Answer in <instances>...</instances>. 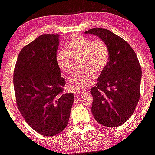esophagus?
I'll list each match as a JSON object with an SVG mask.
<instances>
[{"label": "esophagus", "mask_w": 155, "mask_h": 155, "mask_svg": "<svg viewBox=\"0 0 155 155\" xmlns=\"http://www.w3.org/2000/svg\"><path fill=\"white\" fill-rule=\"evenodd\" d=\"M83 93H84L83 91H77V92H75V94H76V96H80Z\"/></svg>", "instance_id": "34e87169"}]
</instances>
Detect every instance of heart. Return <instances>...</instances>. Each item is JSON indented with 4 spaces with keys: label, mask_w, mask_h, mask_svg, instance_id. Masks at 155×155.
I'll return each mask as SVG.
<instances>
[{
    "label": "heart",
    "mask_w": 155,
    "mask_h": 155,
    "mask_svg": "<svg viewBox=\"0 0 155 155\" xmlns=\"http://www.w3.org/2000/svg\"><path fill=\"white\" fill-rule=\"evenodd\" d=\"M67 50H60L56 55L58 68L64 74L71 71L73 57H82V72L74 74L68 78L67 87L71 91H81L87 89L95 81V74L104 71L109 61V49L102 40H93L85 36L71 39L67 44Z\"/></svg>",
    "instance_id": "obj_1"
}]
</instances>
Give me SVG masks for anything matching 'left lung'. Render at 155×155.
<instances>
[{
  "label": "left lung",
  "instance_id": "left-lung-1",
  "mask_svg": "<svg viewBox=\"0 0 155 155\" xmlns=\"http://www.w3.org/2000/svg\"><path fill=\"white\" fill-rule=\"evenodd\" d=\"M84 33L98 36L109 49V63L91 89V113L102 126H121L132 116L140 99L142 72L137 57L127 41L109 30L91 28Z\"/></svg>",
  "mask_w": 155,
  "mask_h": 155
}]
</instances>
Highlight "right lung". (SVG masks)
Returning a JSON list of instances; mask_svg holds the SVG:
<instances>
[{
  "instance_id": "obj_1",
  "label": "right lung",
  "mask_w": 155,
  "mask_h": 155,
  "mask_svg": "<svg viewBox=\"0 0 155 155\" xmlns=\"http://www.w3.org/2000/svg\"><path fill=\"white\" fill-rule=\"evenodd\" d=\"M57 34H43L22 48L14 71L16 103L27 124L43 136L66 128L74 96L63 94L66 81L56 61Z\"/></svg>"
}]
</instances>
